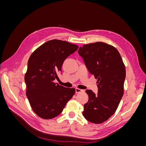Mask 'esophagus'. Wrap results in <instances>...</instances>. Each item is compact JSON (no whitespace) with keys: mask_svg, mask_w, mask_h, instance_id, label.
<instances>
[{"mask_svg":"<svg viewBox=\"0 0 146 146\" xmlns=\"http://www.w3.org/2000/svg\"><path fill=\"white\" fill-rule=\"evenodd\" d=\"M83 92V90L79 89V88H76V93H80V92Z\"/></svg>","mask_w":146,"mask_h":146,"instance_id":"1","label":"esophagus"}]
</instances>
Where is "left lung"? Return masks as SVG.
<instances>
[{
	"label": "left lung",
	"mask_w": 146,
	"mask_h": 146,
	"mask_svg": "<svg viewBox=\"0 0 146 146\" xmlns=\"http://www.w3.org/2000/svg\"><path fill=\"white\" fill-rule=\"evenodd\" d=\"M78 52L88 71L98 79V94L86 90L89 99L83 116L91 123H101L115 113L122 98L125 65L116 48L103 42L83 45Z\"/></svg>",
	"instance_id": "8db88e82"
}]
</instances>
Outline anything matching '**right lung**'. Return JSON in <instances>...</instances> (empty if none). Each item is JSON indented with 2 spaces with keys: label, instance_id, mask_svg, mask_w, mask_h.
<instances>
[{
  "label": "right lung",
  "instance_id": "obj_1",
  "mask_svg": "<svg viewBox=\"0 0 146 146\" xmlns=\"http://www.w3.org/2000/svg\"><path fill=\"white\" fill-rule=\"evenodd\" d=\"M78 46L68 42L52 39L36 48L28 61L25 74L26 96L33 111L42 119L58 116L72 98L75 88H65L54 83L58 78L64 60Z\"/></svg>",
  "mask_w": 146,
  "mask_h": 146
}]
</instances>
